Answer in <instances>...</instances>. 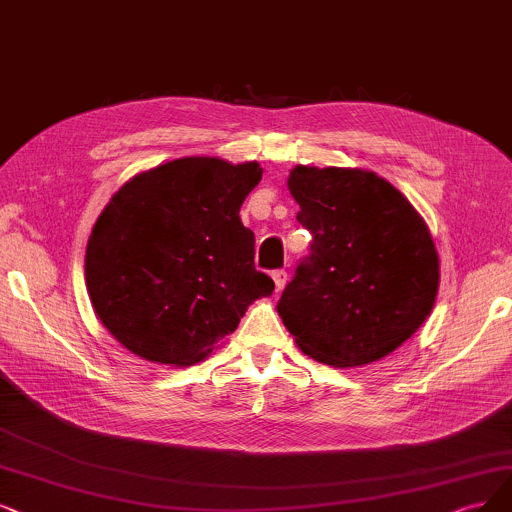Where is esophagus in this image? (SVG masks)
<instances>
[{
  "instance_id": "obj_1",
  "label": "esophagus",
  "mask_w": 512,
  "mask_h": 512,
  "mask_svg": "<svg viewBox=\"0 0 512 512\" xmlns=\"http://www.w3.org/2000/svg\"><path fill=\"white\" fill-rule=\"evenodd\" d=\"M272 278H274V285H276V291H282V289H285V285H287V280H289V274H287L285 270H274V272H272Z\"/></svg>"
}]
</instances>
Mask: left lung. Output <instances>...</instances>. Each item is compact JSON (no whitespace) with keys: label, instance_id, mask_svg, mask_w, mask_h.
<instances>
[{"label":"left lung","instance_id":"left-lung-1","mask_svg":"<svg viewBox=\"0 0 512 512\" xmlns=\"http://www.w3.org/2000/svg\"><path fill=\"white\" fill-rule=\"evenodd\" d=\"M287 185L312 246L280 295L282 323L318 363L380 361L420 329L437 299L428 225L371 170L299 164Z\"/></svg>","mask_w":512,"mask_h":512}]
</instances>
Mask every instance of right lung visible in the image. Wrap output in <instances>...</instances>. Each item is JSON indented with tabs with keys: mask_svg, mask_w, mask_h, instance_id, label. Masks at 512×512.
I'll list each match as a JSON object with an SVG mask.
<instances>
[{
	"mask_svg": "<svg viewBox=\"0 0 512 512\" xmlns=\"http://www.w3.org/2000/svg\"><path fill=\"white\" fill-rule=\"evenodd\" d=\"M257 162L179 158L126 181L86 246V287L107 331L145 361L200 363L274 280L255 270L240 206Z\"/></svg>",
	"mask_w": 512,
	"mask_h": 512,
	"instance_id": "1",
	"label": "right lung"
}]
</instances>
